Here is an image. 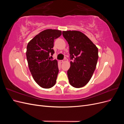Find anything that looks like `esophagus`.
I'll return each mask as SVG.
<instances>
[{
  "label": "esophagus",
  "instance_id": "1",
  "mask_svg": "<svg viewBox=\"0 0 124 124\" xmlns=\"http://www.w3.org/2000/svg\"><path fill=\"white\" fill-rule=\"evenodd\" d=\"M63 61H63V60H61V61H60V62H61V63H62V62H63Z\"/></svg>",
  "mask_w": 124,
  "mask_h": 124
}]
</instances>
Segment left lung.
Wrapping results in <instances>:
<instances>
[{
	"mask_svg": "<svg viewBox=\"0 0 124 124\" xmlns=\"http://www.w3.org/2000/svg\"><path fill=\"white\" fill-rule=\"evenodd\" d=\"M69 46L70 67L67 71L69 83L76 88L87 84L94 72L98 59V48L84 33L63 31Z\"/></svg>",
	"mask_w": 124,
	"mask_h": 124,
	"instance_id": "8db88e82",
	"label": "left lung"
}]
</instances>
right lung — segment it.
I'll return each mask as SVG.
<instances>
[{
    "label": "right lung",
    "instance_id": "1",
    "mask_svg": "<svg viewBox=\"0 0 124 124\" xmlns=\"http://www.w3.org/2000/svg\"><path fill=\"white\" fill-rule=\"evenodd\" d=\"M62 35L61 31L46 29L29 41L26 57L33 79L41 87L50 88L55 84L59 72L57 61L50 60L54 51V40Z\"/></svg>",
    "mask_w": 124,
    "mask_h": 124
}]
</instances>
